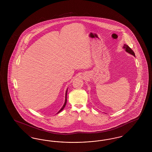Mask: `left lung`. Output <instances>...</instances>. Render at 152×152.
<instances>
[{
    "label": "left lung",
    "instance_id": "8db88e82",
    "mask_svg": "<svg viewBox=\"0 0 152 152\" xmlns=\"http://www.w3.org/2000/svg\"><path fill=\"white\" fill-rule=\"evenodd\" d=\"M123 48L126 50V51L127 52L129 53L130 54H132V55H133V56H135L134 52H133V51L130 48V47H129L128 45H126V44H124V45Z\"/></svg>",
    "mask_w": 152,
    "mask_h": 152
}]
</instances>
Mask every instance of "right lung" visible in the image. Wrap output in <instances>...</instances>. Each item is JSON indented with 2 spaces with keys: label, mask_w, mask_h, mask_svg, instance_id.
<instances>
[{
  "label": "right lung",
  "mask_w": 152,
  "mask_h": 152,
  "mask_svg": "<svg viewBox=\"0 0 152 152\" xmlns=\"http://www.w3.org/2000/svg\"><path fill=\"white\" fill-rule=\"evenodd\" d=\"M66 94H67V90H66V94H65V102H64V105L63 106V107L61 108V109L58 112V113L59 112H61L63 109L64 108V107H65V105H66ZM58 113H57V114H58Z\"/></svg>",
  "instance_id": "obj_1"
}]
</instances>
